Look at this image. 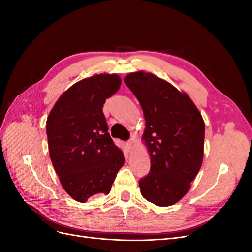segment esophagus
Wrapping results in <instances>:
<instances>
[{"instance_id":"esophagus-1","label":"esophagus","mask_w":252,"mask_h":252,"mask_svg":"<svg viewBox=\"0 0 252 252\" xmlns=\"http://www.w3.org/2000/svg\"><path fill=\"white\" fill-rule=\"evenodd\" d=\"M133 143H134L133 138H132L130 141H128V142L126 143V146H127L128 150H131V148H132V146H133Z\"/></svg>"}]
</instances>
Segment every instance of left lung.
Wrapping results in <instances>:
<instances>
[{"instance_id":"8db88e82","label":"left lung","mask_w":252,"mask_h":252,"mask_svg":"<svg viewBox=\"0 0 252 252\" xmlns=\"http://www.w3.org/2000/svg\"><path fill=\"white\" fill-rule=\"evenodd\" d=\"M124 82L138 98L145 118L143 143L150 171L140 180L144 199L167 207L183 199L204 157L205 123L191 98L154 73H128Z\"/></svg>"}]
</instances>
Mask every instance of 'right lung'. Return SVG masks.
<instances>
[{
	"label": "right lung",
	"mask_w": 252,
	"mask_h": 252,
	"mask_svg": "<svg viewBox=\"0 0 252 252\" xmlns=\"http://www.w3.org/2000/svg\"><path fill=\"white\" fill-rule=\"evenodd\" d=\"M121 86L117 73L83 79L59 97L46 121L51 163L65 191L85 203L108 194L124 165L123 151L114 145L103 113L106 98Z\"/></svg>",
	"instance_id": "add662e5"
}]
</instances>
